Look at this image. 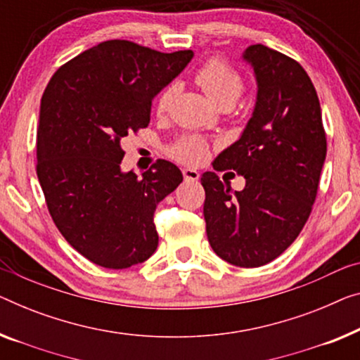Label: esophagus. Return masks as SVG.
<instances>
[{
    "instance_id": "1",
    "label": "esophagus",
    "mask_w": 360,
    "mask_h": 360,
    "mask_svg": "<svg viewBox=\"0 0 360 360\" xmlns=\"http://www.w3.org/2000/svg\"><path fill=\"white\" fill-rule=\"evenodd\" d=\"M182 176H184L186 181H198V178H200V173H198L197 169L184 168L182 169Z\"/></svg>"
}]
</instances>
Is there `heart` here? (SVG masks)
<instances>
[{"label": "heart", "instance_id": "obj_1", "mask_svg": "<svg viewBox=\"0 0 360 360\" xmlns=\"http://www.w3.org/2000/svg\"><path fill=\"white\" fill-rule=\"evenodd\" d=\"M197 82L205 90V94L210 96L214 103H223V101H236L243 92L244 82L239 72L228 66L221 60H210L198 69ZM178 85L169 84L160 92L157 98V111L163 115L169 110L173 103ZM171 155L176 160L184 163H198L205 158L207 146L202 139L194 136H184L171 148Z\"/></svg>", "mask_w": 360, "mask_h": 360}]
</instances>
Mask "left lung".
Here are the masks:
<instances>
[{
	"label": "left lung",
	"mask_w": 360,
	"mask_h": 360,
	"mask_svg": "<svg viewBox=\"0 0 360 360\" xmlns=\"http://www.w3.org/2000/svg\"><path fill=\"white\" fill-rule=\"evenodd\" d=\"M243 60L254 69L257 100L239 141L214 160V169L245 178L233 191L212 171L202 176L208 243L228 264L255 268L280 257L307 221L326 157L320 101L297 61L265 45Z\"/></svg>",
	"instance_id": "obj_1"
}]
</instances>
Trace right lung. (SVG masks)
Here are the masks:
<instances>
[{"label":"right lung","mask_w":360,"mask_h":360,"mask_svg":"<svg viewBox=\"0 0 360 360\" xmlns=\"http://www.w3.org/2000/svg\"><path fill=\"white\" fill-rule=\"evenodd\" d=\"M192 56L101 41L58 69L43 92L37 176L56 228L95 265L121 270L157 250L155 208L182 173L166 160L141 178L124 173L122 142L148 126L155 95Z\"/></svg>","instance_id":"right-lung-1"}]
</instances>
